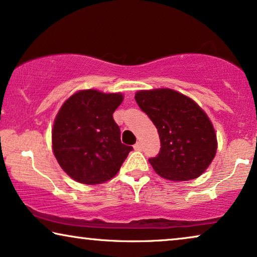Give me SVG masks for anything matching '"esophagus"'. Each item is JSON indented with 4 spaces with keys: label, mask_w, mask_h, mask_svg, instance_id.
I'll return each mask as SVG.
<instances>
[{
    "label": "esophagus",
    "mask_w": 257,
    "mask_h": 257,
    "mask_svg": "<svg viewBox=\"0 0 257 257\" xmlns=\"http://www.w3.org/2000/svg\"><path fill=\"white\" fill-rule=\"evenodd\" d=\"M133 147H135V150H136V151H142V149H143V146H142V143H140V142L137 143L136 145L133 146Z\"/></svg>",
    "instance_id": "esophagus-1"
}]
</instances>
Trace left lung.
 <instances>
[{
	"instance_id": "1",
	"label": "left lung",
	"mask_w": 257,
	"mask_h": 257,
	"mask_svg": "<svg viewBox=\"0 0 257 257\" xmlns=\"http://www.w3.org/2000/svg\"><path fill=\"white\" fill-rule=\"evenodd\" d=\"M135 98L159 133L160 152L149 159L154 171L172 181L200 177L217 149L206 112L191 98L171 89L138 91Z\"/></svg>"
}]
</instances>
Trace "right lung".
<instances>
[{
    "mask_svg": "<svg viewBox=\"0 0 257 257\" xmlns=\"http://www.w3.org/2000/svg\"><path fill=\"white\" fill-rule=\"evenodd\" d=\"M121 93L82 90L59 108L52 128V150L59 166L73 180L97 185L120 170L132 146L121 144L113 112Z\"/></svg>",
    "mask_w": 257,
    "mask_h": 257,
    "instance_id": "1",
    "label": "right lung"
}]
</instances>
